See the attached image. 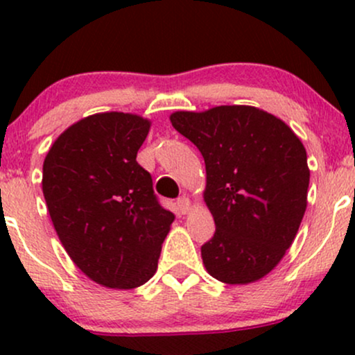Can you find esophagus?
<instances>
[{"instance_id":"34e87169","label":"esophagus","mask_w":355,"mask_h":355,"mask_svg":"<svg viewBox=\"0 0 355 355\" xmlns=\"http://www.w3.org/2000/svg\"><path fill=\"white\" fill-rule=\"evenodd\" d=\"M177 210L180 211V214H189L190 211V200L187 197H180L177 198Z\"/></svg>"}]
</instances>
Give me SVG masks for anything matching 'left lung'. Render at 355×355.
<instances>
[{
  "mask_svg": "<svg viewBox=\"0 0 355 355\" xmlns=\"http://www.w3.org/2000/svg\"><path fill=\"white\" fill-rule=\"evenodd\" d=\"M173 128L200 150L205 202L215 234L203 266L225 284H250L294 242L307 207L311 172L302 141L282 120L254 107L177 112Z\"/></svg>",
  "mask_w": 355,
  "mask_h": 355,
  "instance_id": "obj_1",
  "label": "left lung"
}]
</instances>
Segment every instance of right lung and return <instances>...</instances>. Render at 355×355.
<instances>
[{
	"mask_svg": "<svg viewBox=\"0 0 355 355\" xmlns=\"http://www.w3.org/2000/svg\"><path fill=\"white\" fill-rule=\"evenodd\" d=\"M150 121L98 113L56 138L43 164V195L76 267L112 288H135L157 272L175 215L137 162Z\"/></svg>",
	"mask_w": 355,
	"mask_h": 355,
	"instance_id": "right-lung-1",
	"label": "right lung"
}]
</instances>
